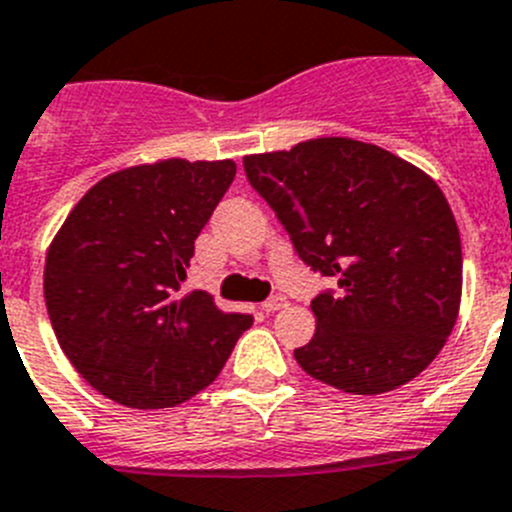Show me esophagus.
<instances>
[{
    "label": "esophagus",
    "mask_w": 512,
    "mask_h": 512,
    "mask_svg": "<svg viewBox=\"0 0 512 512\" xmlns=\"http://www.w3.org/2000/svg\"><path fill=\"white\" fill-rule=\"evenodd\" d=\"M287 299L284 297H271V299H266L264 304H261V309H264L266 314H274V312H279V309H284L287 307Z\"/></svg>",
    "instance_id": "obj_1"
}]
</instances>
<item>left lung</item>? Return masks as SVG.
<instances>
[{
	"instance_id": "8db88e82",
	"label": "left lung",
	"mask_w": 512,
	"mask_h": 512,
	"mask_svg": "<svg viewBox=\"0 0 512 512\" xmlns=\"http://www.w3.org/2000/svg\"><path fill=\"white\" fill-rule=\"evenodd\" d=\"M299 259L337 281L312 299L294 358L317 381L375 396L437 358L459 314L462 243L444 192L406 159L348 137L243 157Z\"/></svg>"
}]
</instances>
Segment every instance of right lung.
Instances as JSON below:
<instances>
[{
    "label": "right lung",
    "instance_id": "right-lung-1",
    "mask_svg": "<svg viewBox=\"0 0 512 512\" xmlns=\"http://www.w3.org/2000/svg\"><path fill=\"white\" fill-rule=\"evenodd\" d=\"M236 177L233 159H162L103 177L45 259V304L73 368L129 409H170L218 378L251 314L180 294L195 238Z\"/></svg>",
    "mask_w": 512,
    "mask_h": 512
}]
</instances>
